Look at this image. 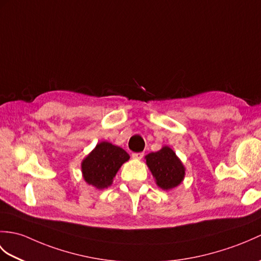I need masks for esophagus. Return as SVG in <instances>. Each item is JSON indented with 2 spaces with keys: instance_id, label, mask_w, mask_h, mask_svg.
<instances>
[{
  "instance_id": "34e87169",
  "label": "esophagus",
  "mask_w": 261,
  "mask_h": 261,
  "mask_svg": "<svg viewBox=\"0 0 261 261\" xmlns=\"http://www.w3.org/2000/svg\"><path fill=\"white\" fill-rule=\"evenodd\" d=\"M143 156V152H139V153H132V158L136 159V160H140L142 159Z\"/></svg>"
}]
</instances>
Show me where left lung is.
I'll list each match as a JSON object with an SVG mask.
<instances>
[{"label":"left lung","mask_w":261,"mask_h":261,"mask_svg":"<svg viewBox=\"0 0 261 261\" xmlns=\"http://www.w3.org/2000/svg\"><path fill=\"white\" fill-rule=\"evenodd\" d=\"M144 159L156 186L162 190H171L184 181L186 168L174 151L168 145H163L156 152L147 154Z\"/></svg>","instance_id":"1"}]
</instances>
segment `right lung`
Returning a JSON list of instances; mask_svg holds the SVG:
<instances>
[{
  "instance_id": "obj_1",
  "label": "right lung",
  "mask_w": 261,
  "mask_h": 261,
  "mask_svg": "<svg viewBox=\"0 0 261 261\" xmlns=\"http://www.w3.org/2000/svg\"><path fill=\"white\" fill-rule=\"evenodd\" d=\"M130 159L125 151L108 141H101L81 162L84 181L95 189L110 187L121 166Z\"/></svg>"
}]
</instances>
